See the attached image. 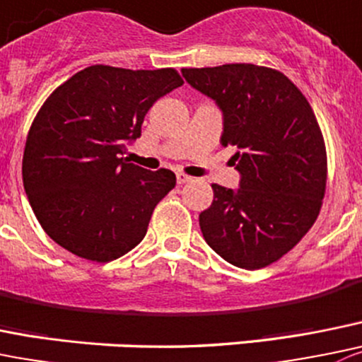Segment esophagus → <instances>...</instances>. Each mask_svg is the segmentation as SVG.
I'll list each match as a JSON object with an SVG mask.
<instances>
[{"instance_id":"34e87169","label":"esophagus","mask_w":362,"mask_h":362,"mask_svg":"<svg viewBox=\"0 0 362 362\" xmlns=\"http://www.w3.org/2000/svg\"><path fill=\"white\" fill-rule=\"evenodd\" d=\"M192 177H189V175L185 173H177V182L178 184H187V182H191Z\"/></svg>"}]
</instances>
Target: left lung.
Masks as SVG:
<instances>
[{
    "label": "left lung",
    "mask_w": 362,
    "mask_h": 362,
    "mask_svg": "<svg viewBox=\"0 0 362 362\" xmlns=\"http://www.w3.org/2000/svg\"><path fill=\"white\" fill-rule=\"evenodd\" d=\"M223 111L221 143L237 146V191L212 184L199 214L206 244L231 265L263 269L310 231L327 184L324 136L310 103L283 72L252 63L182 69Z\"/></svg>",
    "instance_id": "obj_1"
}]
</instances>
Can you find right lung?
Returning a JSON list of instances; mask_svg holds the SVG:
<instances>
[{"label": "right lung", "mask_w": 362, "mask_h": 362, "mask_svg": "<svg viewBox=\"0 0 362 362\" xmlns=\"http://www.w3.org/2000/svg\"><path fill=\"white\" fill-rule=\"evenodd\" d=\"M175 69L92 65L59 84L26 138L23 182L45 233L79 258L106 263L143 240L173 171L127 163L157 99L182 86Z\"/></svg>", "instance_id": "obj_1"}]
</instances>
